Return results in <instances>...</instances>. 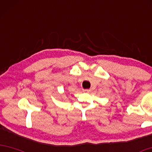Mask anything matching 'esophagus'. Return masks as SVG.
Returning <instances> with one entry per match:
<instances>
[{
	"label": "esophagus",
	"mask_w": 152,
	"mask_h": 152,
	"mask_svg": "<svg viewBox=\"0 0 152 152\" xmlns=\"http://www.w3.org/2000/svg\"><path fill=\"white\" fill-rule=\"evenodd\" d=\"M84 92L90 93L91 92V89H85V90H84Z\"/></svg>",
	"instance_id": "obj_1"
}]
</instances>
